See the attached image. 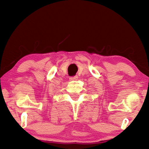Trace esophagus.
Here are the masks:
<instances>
[{
    "mask_svg": "<svg viewBox=\"0 0 149 149\" xmlns=\"http://www.w3.org/2000/svg\"><path fill=\"white\" fill-rule=\"evenodd\" d=\"M77 79H78L77 75H76V76L70 77V81H76V80H77Z\"/></svg>",
    "mask_w": 149,
    "mask_h": 149,
    "instance_id": "esophagus-1",
    "label": "esophagus"
}]
</instances>
